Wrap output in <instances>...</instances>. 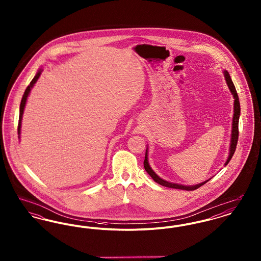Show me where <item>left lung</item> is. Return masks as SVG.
<instances>
[{"instance_id":"1","label":"left lung","mask_w":261,"mask_h":261,"mask_svg":"<svg viewBox=\"0 0 261 261\" xmlns=\"http://www.w3.org/2000/svg\"><path fill=\"white\" fill-rule=\"evenodd\" d=\"M224 76L227 82V85L230 89L232 95L234 96L235 99V102H234V116H233V124H232V137H231V147H230V154L229 158L227 160V162L225 163V165H227L229 162L231 161L233 154L235 153V150L237 148V143H238V139H239V117H240V113H241V108H240V100H239V97H238V93H237L236 88L235 85L230 77L229 73L227 71H224ZM144 167L146 169V171L149 174V176L160 185L162 186L167 187V188H172V189H180V190H186V191H194L197 190L199 187L204 185L207 181H204L200 184L195 185V186H183V185H179V184H174V183H169L165 180H162V178H160L156 174L153 172V170L150 168L149 162H148V150H146V156H145V161H144Z\"/></svg>"}]
</instances>
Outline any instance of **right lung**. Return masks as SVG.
<instances>
[{
  "instance_id": "add662e5",
  "label": "right lung",
  "mask_w": 261,
  "mask_h": 261,
  "mask_svg": "<svg viewBox=\"0 0 261 261\" xmlns=\"http://www.w3.org/2000/svg\"><path fill=\"white\" fill-rule=\"evenodd\" d=\"M42 70L40 69L37 72V74L35 75V77L32 79V81L30 82V84L28 85V87L26 88L25 90L24 94L22 96V99H21V102H20V108H19V119H18V126H17V132H18V135L20 134V127H21V119H22V114H23V111H24L25 103H26V99L27 97L31 91V88L34 86V84L36 83V81L38 80V78L40 77Z\"/></svg>"
}]
</instances>
